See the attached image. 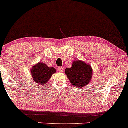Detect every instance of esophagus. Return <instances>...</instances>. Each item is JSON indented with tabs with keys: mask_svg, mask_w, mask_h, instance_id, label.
I'll return each instance as SVG.
<instances>
[{
	"mask_svg": "<svg viewBox=\"0 0 128 128\" xmlns=\"http://www.w3.org/2000/svg\"><path fill=\"white\" fill-rule=\"evenodd\" d=\"M63 70H64V68H63V67H62V66H59V67H58V70L60 72H62V71H63Z\"/></svg>",
	"mask_w": 128,
	"mask_h": 128,
	"instance_id": "1",
	"label": "esophagus"
}]
</instances>
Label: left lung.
I'll return each instance as SVG.
<instances>
[{
	"mask_svg": "<svg viewBox=\"0 0 128 128\" xmlns=\"http://www.w3.org/2000/svg\"><path fill=\"white\" fill-rule=\"evenodd\" d=\"M65 73L73 86L82 88L89 83L92 78V70L89 64L76 60L73 62L71 67L66 68Z\"/></svg>",
	"mask_w": 128,
	"mask_h": 128,
	"instance_id": "1",
	"label": "left lung"
}]
</instances>
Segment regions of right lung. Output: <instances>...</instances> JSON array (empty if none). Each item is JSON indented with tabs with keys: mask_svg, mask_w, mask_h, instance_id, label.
<instances>
[{
	"mask_svg": "<svg viewBox=\"0 0 128 128\" xmlns=\"http://www.w3.org/2000/svg\"><path fill=\"white\" fill-rule=\"evenodd\" d=\"M56 72L53 67H48L41 62L33 66L31 70L32 79L36 83L44 85L50 79L52 74Z\"/></svg>",
	"mask_w": 128,
	"mask_h": 128,
	"instance_id": "obj_1",
	"label": "right lung"
}]
</instances>
